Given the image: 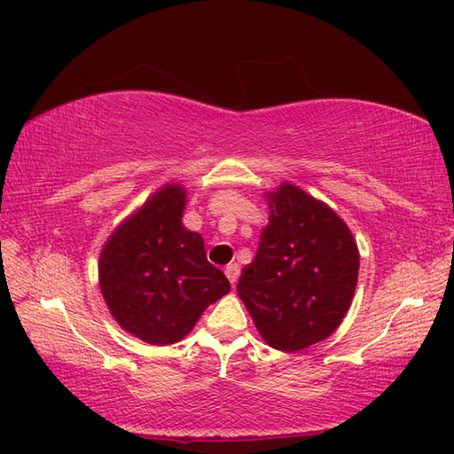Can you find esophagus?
<instances>
[{"label":"esophagus","mask_w":454,"mask_h":454,"mask_svg":"<svg viewBox=\"0 0 454 454\" xmlns=\"http://www.w3.org/2000/svg\"><path fill=\"white\" fill-rule=\"evenodd\" d=\"M226 277H228L230 283L236 285L238 277H239V265H238V263H230V265L226 267Z\"/></svg>","instance_id":"1"}]
</instances>
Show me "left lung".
Here are the masks:
<instances>
[{
    "instance_id": "obj_1",
    "label": "left lung",
    "mask_w": 454,
    "mask_h": 454,
    "mask_svg": "<svg viewBox=\"0 0 454 454\" xmlns=\"http://www.w3.org/2000/svg\"><path fill=\"white\" fill-rule=\"evenodd\" d=\"M267 200L269 224L238 294L267 345L293 353L340 327L355 294L359 249L345 222L293 183Z\"/></svg>"
}]
</instances>
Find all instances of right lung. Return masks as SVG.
I'll return each instance as SVG.
<instances>
[{
  "label": "right lung",
  "mask_w": 454,
  "mask_h": 454,
  "mask_svg": "<svg viewBox=\"0 0 454 454\" xmlns=\"http://www.w3.org/2000/svg\"><path fill=\"white\" fill-rule=\"evenodd\" d=\"M187 191L158 189L119 224L99 257V286L109 312L138 340H183L207 308L230 293L224 273L208 263L200 234L183 226Z\"/></svg>",
  "instance_id": "right-lung-1"
}]
</instances>
